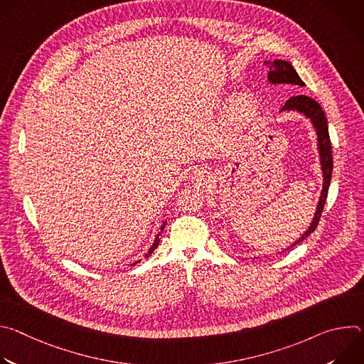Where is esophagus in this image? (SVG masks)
Here are the masks:
<instances>
[{
  "label": "esophagus",
  "mask_w": 364,
  "mask_h": 364,
  "mask_svg": "<svg viewBox=\"0 0 364 364\" xmlns=\"http://www.w3.org/2000/svg\"><path fill=\"white\" fill-rule=\"evenodd\" d=\"M204 177H205V173H204L203 170H197V171H194V178H196V180L201 181V180H204Z\"/></svg>",
  "instance_id": "obj_1"
}]
</instances>
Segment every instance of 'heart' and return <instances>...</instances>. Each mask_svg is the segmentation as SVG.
I'll use <instances>...</instances> for the list:
<instances>
[{
    "label": "heart",
    "instance_id": "b5f03b06",
    "mask_svg": "<svg viewBox=\"0 0 364 364\" xmlns=\"http://www.w3.org/2000/svg\"><path fill=\"white\" fill-rule=\"evenodd\" d=\"M230 112L237 122H243L250 117L252 107L245 96H237L230 102Z\"/></svg>",
    "mask_w": 364,
    "mask_h": 364
}]
</instances>
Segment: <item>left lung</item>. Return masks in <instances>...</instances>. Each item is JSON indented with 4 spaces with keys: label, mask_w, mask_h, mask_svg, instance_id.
I'll return each mask as SVG.
<instances>
[{
    "label": "left lung",
    "mask_w": 364,
    "mask_h": 364,
    "mask_svg": "<svg viewBox=\"0 0 364 364\" xmlns=\"http://www.w3.org/2000/svg\"><path fill=\"white\" fill-rule=\"evenodd\" d=\"M267 66L269 68L268 79L271 83H291V85H298V86H305V83L301 80L295 69L291 66V63L285 60H274V62H267ZM281 111H298L302 112L306 118L313 121L316 129H317V136H318V149L321 155V166H323V173H324V184H323V193L317 205V212L314 216L313 223H311L309 229L292 245L301 243L306 236L313 233L321 219L323 210H324V204L327 200L328 194V187L331 181V173H333V152H331V141L328 135V125H327V118L321 107L318 105V102L314 99H311L305 95H298L292 96L291 99L287 100L285 105L282 107ZM291 246V247H292ZM288 247V249H291Z\"/></svg>",
    "instance_id": "obj_1"
}]
</instances>
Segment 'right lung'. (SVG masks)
I'll use <instances>...</instances> for the list:
<instances>
[{
    "mask_svg": "<svg viewBox=\"0 0 364 364\" xmlns=\"http://www.w3.org/2000/svg\"><path fill=\"white\" fill-rule=\"evenodd\" d=\"M164 226H166V223H164V225H163V226H161V230H164ZM159 242H160V240H159V237H157V239H155V242H154V245H152V246H151V249H149V250H148V253H146V255H145V257H148V256H149V255H151V253H152V252H154V250H155V247H157V246H159Z\"/></svg>",
    "mask_w": 364,
    "mask_h": 364,
    "instance_id": "right-lung-1",
    "label": "right lung"
}]
</instances>
